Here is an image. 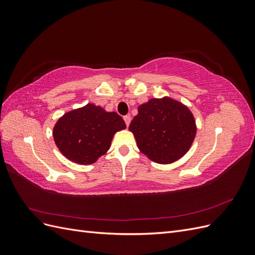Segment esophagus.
Returning <instances> with one entry per match:
<instances>
[{
	"label": "esophagus",
	"mask_w": 255,
	"mask_h": 255,
	"mask_svg": "<svg viewBox=\"0 0 255 255\" xmlns=\"http://www.w3.org/2000/svg\"><path fill=\"white\" fill-rule=\"evenodd\" d=\"M123 119H125V122H126V125H127V127H128L129 126V123H130V116H125V117H123Z\"/></svg>",
	"instance_id": "1"
}]
</instances>
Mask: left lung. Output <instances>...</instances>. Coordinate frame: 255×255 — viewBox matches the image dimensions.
Here are the masks:
<instances>
[{
  "label": "left lung",
  "instance_id": "obj_1",
  "mask_svg": "<svg viewBox=\"0 0 255 255\" xmlns=\"http://www.w3.org/2000/svg\"><path fill=\"white\" fill-rule=\"evenodd\" d=\"M128 129L144 155L158 164H170L189 150L197 127L187 106L165 97L138 106Z\"/></svg>",
  "mask_w": 255,
  "mask_h": 255
}]
</instances>
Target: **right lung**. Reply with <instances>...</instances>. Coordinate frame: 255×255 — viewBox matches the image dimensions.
Instances as JSON below:
<instances>
[{"instance_id":"add662e5","label":"right lung","mask_w":255,"mask_h":255,"mask_svg":"<svg viewBox=\"0 0 255 255\" xmlns=\"http://www.w3.org/2000/svg\"><path fill=\"white\" fill-rule=\"evenodd\" d=\"M126 128L125 120L117 113L89 103L59 118L53 128V137L68 159L90 165L109 151L115 133Z\"/></svg>"}]
</instances>
